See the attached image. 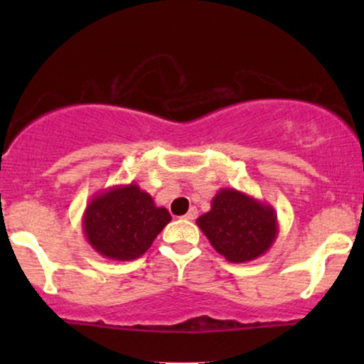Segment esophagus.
I'll return each mask as SVG.
<instances>
[{"mask_svg":"<svg viewBox=\"0 0 364 364\" xmlns=\"http://www.w3.org/2000/svg\"><path fill=\"white\" fill-rule=\"evenodd\" d=\"M196 215H198V210H196V207H191L190 210H188V214L185 215L186 220H195Z\"/></svg>","mask_w":364,"mask_h":364,"instance_id":"34e87169","label":"esophagus"}]
</instances>
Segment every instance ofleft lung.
Here are the masks:
<instances>
[{
  "mask_svg": "<svg viewBox=\"0 0 364 364\" xmlns=\"http://www.w3.org/2000/svg\"><path fill=\"white\" fill-rule=\"evenodd\" d=\"M196 225L215 252L232 263L262 257L279 235L274 207L235 188H220L210 210L196 219Z\"/></svg>",
  "mask_w": 364,
  "mask_h": 364,
  "instance_id": "obj_1",
  "label": "left lung"
}]
</instances>
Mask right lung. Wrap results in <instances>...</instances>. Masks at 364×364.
Returning a JSON list of instances; mask_svg holds the SVG:
<instances>
[{
    "mask_svg": "<svg viewBox=\"0 0 364 364\" xmlns=\"http://www.w3.org/2000/svg\"><path fill=\"white\" fill-rule=\"evenodd\" d=\"M168 208L157 207L136 183L101 191L85 207L82 228L92 248L104 258L135 260L169 224Z\"/></svg>",
    "mask_w": 364,
    "mask_h": 364,
    "instance_id": "obj_1",
    "label": "right lung"
}]
</instances>
